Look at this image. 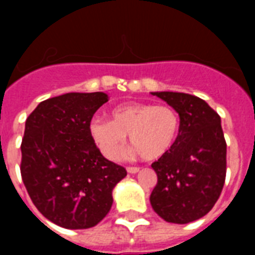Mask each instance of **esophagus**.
Wrapping results in <instances>:
<instances>
[{"label":"esophagus","mask_w":255,"mask_h":255,"mask_svg":"<svg viewBox=\"0 0 255 255\" xmlns=\"http://www.w3.org/2000/svg\"><path fill=\"white\" fill-rule=\"evenodd\" d=\"M139 170H140V168H137V167H128L127 168L128 173H137Z\"/></svg>","instance_id":"1"}]
</instances>
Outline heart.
<instances>
[{
  "label": "heart",
  "instance_id": "1",
  "mask_svg": "<svg viewBox=\"0 0 255 255\" xmlns=\"http://www.w3.org/2000/svg\"><path fill=\"white\" fill-rule=\"evenodd\" d=\"M90 136L107 159L122 153L127 135L135 145V153L144 159L163 157L177 139L180 119L177 112L165 104L129 102L112 108L111 120H91Z\"/></svg>",
  "mask_w": 255,
  "mask_h": 255
}]
</instances>
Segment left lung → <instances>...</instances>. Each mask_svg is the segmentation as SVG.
Wrapping results in <instances>:
<instances>
[{
  "label": "left lung",
  "instance_id": "1",
  "mask_svg": "<svg viewBox=\"0 0 255 255\" xmlns=\"http://www.w3.org/2000/svg\"><path fill=\"white\" fill-rule=\"evenodd\" d=\"M180 116V131L169 151L152 164L157 184L149 197L167 222L188 224L209 213L226 176V141L221 118L205 100L184 92H152Z\"/></svg>",
  "mask_w": 255,
  "mask_h": 255
}]
</instances>
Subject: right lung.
Segmentation results:
<instances>
[{"label": "right lung", "mask_w": 255, "mask_h": 255, "mask_svg": "<svg viewBox=\"0 0 255 255\" xmlns=\"http://www.w3.org/2000/svg\"><path fill=\"white\" fill-rule=\"evenodd\" d=\"M104 92H69L38 104L26 119L21 176L43 217L66 229L98 225L127 170L107 160L90 136Z\"/></svg>", "instance_id": "1"}]
</instances>
